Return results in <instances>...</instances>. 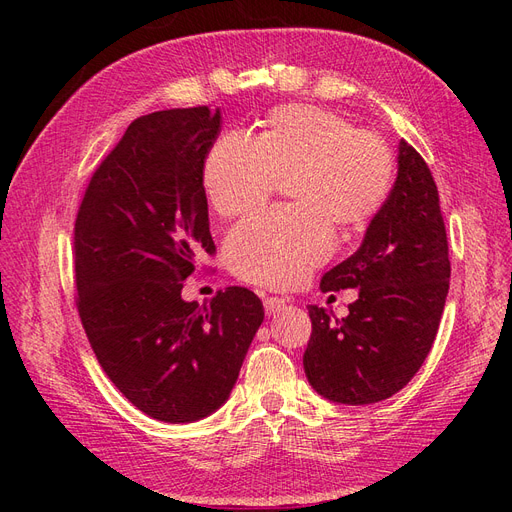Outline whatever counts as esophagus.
<instances>
[{"label": "esophagus", "instance_id": "34e87169", "mask_svg": "<svg viewBox=\"0 0 512 512\" xmlns=\"http://www.w3.org/2000/svg\"><path fill=\"white\" fill-rule=\"evenodd\" d=\"M262 305H265V312H267L269 316H273V314L280 312V309L286 305V299H280V297H267L265 301H262Z\"/></svg>", "mask_w": 512, "mask_h": 512}]
</instances>
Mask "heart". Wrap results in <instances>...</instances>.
Masks as SVG:
<instances>
[{"instance_id": "heart-1", "label": "heart", "mask_w": 512, "mask_h": 512, "mask_svg": "<svg viewBox=\"0 0 512 512\" xmlns=\"http://www.w3.org/2000/svg\"><path fill=\"white\" fill-rule=\"evenodd\" d=\"M393 153L348 119L305 104L271 111L256 138L230 132L209 149L203 183L213 211L239 218L269 203L286 183L292 207L230 230L226 260L241 280L288 288L333 252V228L371 222L391 194Z\"/></svg>"}]
</instances>
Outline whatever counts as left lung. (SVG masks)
<instances>
[{"mask_svg": "<svg viewBox=\"0 0 512 512\" xmlns=\"http://www.w3.org/2000/svg\"><path fill=\"white\" fill-rule=\"evenodd\" d=\"M451 260L440 196L414 147L399 143L397 179L359 250L324 273L320 290L359 288L348 316L309 305L303 367L316 393L337 404H376L412 380L436 339Z\"/></svg>", "mask_w": 512, "mask_h": 512, "instance_id": "left-lung-1", "label": "left lung"}]
</instances>
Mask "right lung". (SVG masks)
Wrapping results in <instances>:
<instances>
[{"label": "right lung", "instance_id": "add662e5", "mask_svg": "<svg viewBox=\"0 0 512 512\" xmlns=\"http://www.w3.org/2000/svg\"><path fill=\"white\" fill-rule=\"evenodd\" d=\"M220 108H170L134 119L91 177L74 224L76 307L106 376L164 423L218 410L265 318L252 290L198 305L183 280L213 256L203 185Z\"/></svg>", "mask_w": 512, "mask_h": 512}]
</instances>
